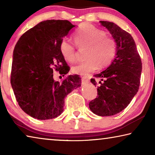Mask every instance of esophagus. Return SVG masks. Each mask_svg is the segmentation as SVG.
Here are the masks:
<instances>
[{"label": "esophagus", "mask_w": 155, "mask_h": 155, "mask_svg": "<svg viewBox=\"0 0 155 155\" xmlns=\"http://www.w3.org/2000/svg\"><path fill=\"white\" fill-rule=\"evenodd\" d=\"M81 81H82V84L83 85H85V84H87L89 83V79L88 78L86 77H83L82 78H81Z\"/></svg>", "instance_id": "1"}]
</instances>
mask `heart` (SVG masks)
Returning a JSON list of instances; mask_svg holds the SVG:
<instances>
[{
    "mask_svg": "<svg viewBox=\"0 0 155 155\" xmlns=\"http://www.w3.org/2000/svg\"><path fill=\"white\" fill-rule=\"evenodd\" d=\"M73 38L80 49L87 48L85 61L73 66L75 74L87 75L98 67L104 68L114 61L117 54V44L114 38L106 35L104 31L90 25H84L76 31ZM59 51L65 60L70 63L77 61L76 47L70 41L64 39L59 44Z\"/></svg>",
    "mask_w": 155,
    "mask_h": 155,
    "instance_id": "obj_1",
    "label": "heart"
}]
</instances>
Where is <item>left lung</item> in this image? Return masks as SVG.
Masks as SVG:
<instances>
[{
    "label": "left lung",
    "instance_id": "1",
    "mask_svg": "<svg viewBox=\"0 0 155 155\" xmlns=\"http://www.w3.org/2000/svg\"><path fill=\"white\" fill-rule=\"evenodd\" d=\"M109 31L117 44V54L111 64L91 82L98 85V96L90 102L91 111L100 116H111L127 107L138 91L142 70L141 57L133 37L114 22L100 21Z\"/></svg>",
    "mask_w": 155,
    "mask_h": 155
}]
</instances>
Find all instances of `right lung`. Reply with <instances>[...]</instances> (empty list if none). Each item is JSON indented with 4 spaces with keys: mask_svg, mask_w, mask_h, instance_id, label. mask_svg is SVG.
I'll list each match as a JSON object with an SVG mask.
<instances>
[{
    "mask_svg": "<svg viewBox=\"0 0 155 155\" xmlns=\"http://www.w3.org/2000/svg\"><path fill=\"white\" fill-rule=\"evenodd\" d=\"M75 26L68 20L42 21L20 37L13 54L11 84L15 98L26 114L38 120L58 117L64 98L81 85L79 75L53 79L54 70L65 76L70 68L59 51L63 38Z\"/></svg>",
    "mask_w": 155,
    "mask_h": 155,
    "instance_id": "obj_1",
    "label": "right lung"
}]
</instances>
